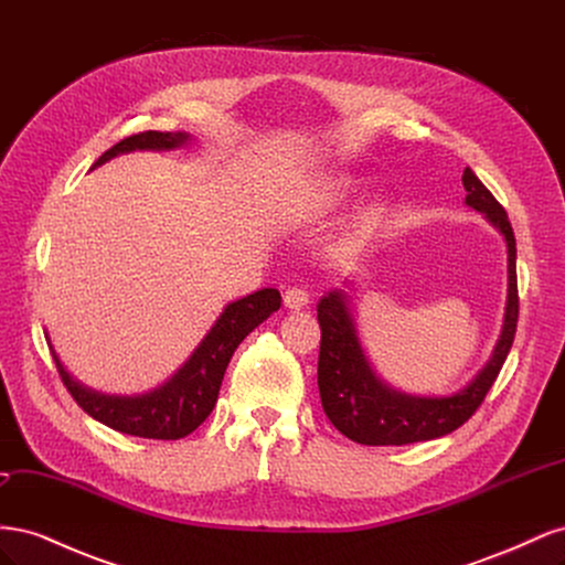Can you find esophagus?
Returning a JSON list of instances; mask_svg holds the SVG:
<instances>
[{"instance_id": "1", "label": "esophagus", "mask_w": 565, "mask_h": 565, "mask_svg": "<svg viewBox=\"0 0 565 565\" xmlns=\"http://www.w3.org/2000/svg\"><path fill=\"white\" fill-rule=\"evenodd\" d=\"M282 301H285V306L287 309H295V311H299V309H303L306 303H309V292H306L303 287H287L285 289V295H282Z\"/></svg>"}]
</instances>
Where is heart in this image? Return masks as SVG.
Segmentation results:
<instances>
[{
	"instance_id": "b5f03b06",
	"label": "heart",
	"mask_w": 565,
	"mask_h": 565,
	"mask_svg": "<svg viewBox=\"0 0 565 565\" xmlns=\"http://www.w3.org/2000/svg\"><path fill=\"white\" fill-rule=\"evenodd\" d=\"M347 188H349V181H347V179H330V181H324L322 185H318L316 191H311L309 195H306V198L297 204L295 214H297L299 218H313V216H318V214H322V212L332 210L334 204H337L341 198H344Z\"/></svg>"
}]
</instances>
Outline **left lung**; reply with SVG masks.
Here are the masks:
<instances>
[{
  "instance_id": "1",
  "label": "left lung",
  "mask_w": 565,
  "mask_h": 565,
  "mask_svg": "<svg viewBox=\"0 0 565 565\" xmlns=\"http://www.w3.org/2000/svg\"><path fill=\"white\" fill-rule=\"evenodd\" d=\"M467 204L481 212L498 228L507 243V309L502 334L486 367L452 396H409L391 388L372 370L355 330L347 292L334 289L318 303L320 355L318 388L328 419L347 438L361 446H407V443L434 440L452 434L465 424L486 393L498 380L514 344L519 322V285H516V237L511 231L502 204L467 167L461 174Z\"/></svg>"
}]
</instances>
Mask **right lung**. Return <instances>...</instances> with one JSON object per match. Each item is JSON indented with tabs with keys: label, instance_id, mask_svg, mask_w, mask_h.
<instances>
[{
	"label": "right lung",
	"instance_id": "1",
	"mask_svg": "<svg viewBox=\"0 0 565 565\" xmlns=\"http://www.w3.org/2000/svg\"><path fill=\"white\" fill-rule=\"evenodd\" d=\"M188 141H191V136L185 131H141L115 143L94 162V167H100L122 156V152L172 150L185 146ZM280 301L282 299L278 289L264 287L259 292L228 303L207 337L200 341L193 355L172 374V380H167L162 386L148 393H139V396H108V393L82 386L63 367L54 347L49 349L51 355H54L65 388L71 391V396L89 417L119 434L156 440H179L193 434L210 417L218 398L221 380H224V372L235 349L241 347V341L254 328H259L270 313L280 309Z\"/></svg>",
	"mask_w": 565,
	"mask_h": 565
}]
</instances>
